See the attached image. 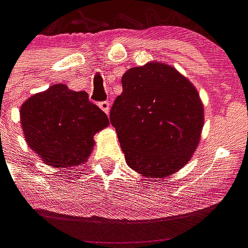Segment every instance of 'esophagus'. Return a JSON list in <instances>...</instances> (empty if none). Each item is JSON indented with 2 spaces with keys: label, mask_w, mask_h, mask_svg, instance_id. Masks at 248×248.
I'll list each match as a JSON object with an SVG mask.
<instances>
[{
  "label": "esophagus",
  "mask_w": 248,
  "mask_h": 248,
  "mask_svg": "<svg viewBox=\"0 0 248 248\" xmlns=\"http://www.w3.org/2000/svg\"><path fill=\"white\" fill-rule=\"evenodd\" d=\"M98 106H100V109L104 111V113H106V114H109V110H110V104L108 102V101H102V102H100L98 104Z\"/></svg>",
  "instance_id": "esophagus-1"
}]
</instances>
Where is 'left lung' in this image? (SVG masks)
Listing matches in <instances>:
<instances>
[{
  "instance_id": "left-lung-1",
  "label": "left lung",
  "mask_w": 248,
  "mask_h": 248,
  "mask_svg": "<svg viewBox=\"0 0 248 248\" xmlns=\"http://www.w3.org/2000/svg\"><path fill=\"white\" fill-rule=\"evenodd\" d=\"M110 110L127 166L146 177L173 175L199 147L203 105L175 67L150 62L127 69Z\"/></svg>"
}]
</instances>
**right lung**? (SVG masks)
<instances>
[{"mask_svg": "<svg viewBox=\"0 0 248 248\" xmlns=\"http://www.w3.org/2000/svg\"><path fill=\"white\" fill-rule=\"evenodd\" d=\"M19 115L29 147L54 168L84 164L94 147L93 137L109 126L108 115L87 92L71 91L65 84L29 97Z\"/></svg>", "mask_w": 248, "mask_h": 248, "instance_id": "right-lung-1", "label": "right lung"}]
</instances>
